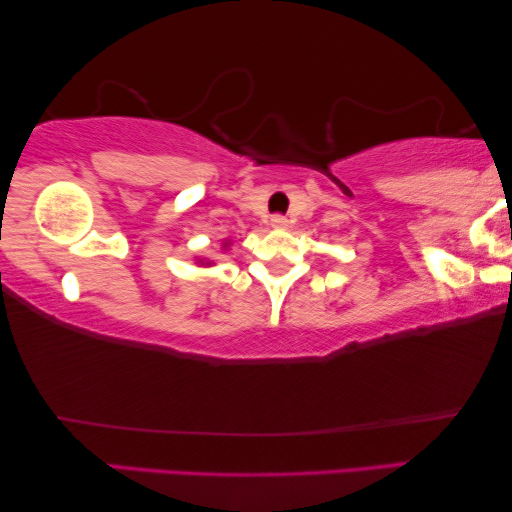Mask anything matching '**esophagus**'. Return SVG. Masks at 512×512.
<instances>
[{
	"label": "esophagus",
	"mask_w": 512,
	"mask_h": 512,
	"mask_svg": "<svg viewBox=\"0 0 512 512\" xmlns=\"http://www.w3.org/2000/svg\"><path fill=\"white\" fill-rule=\"evenodd\" d=\"M270 222H272L274 229H286V226H288V217H283V215H274Z\"/></svg>",
	"instance_id": "obj_1"
}]
</instances>
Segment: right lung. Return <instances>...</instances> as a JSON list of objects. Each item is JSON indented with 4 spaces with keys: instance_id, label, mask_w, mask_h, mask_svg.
<instances>
[{
    "instance_id": "add662e5",
    "label": "right lung",
    "mask_w": 512,
    "mask_h": 512,
    "mask_svg": "<svg viewBox=\"0 0 512 512\" xmlns=\"http://www.w3.org/2000/svg\"><path fill=\"white\" fill-rule=\"evenodd\" d=\"M206 265H211V263H206Z\"/></svg>"
}]
</instances>
